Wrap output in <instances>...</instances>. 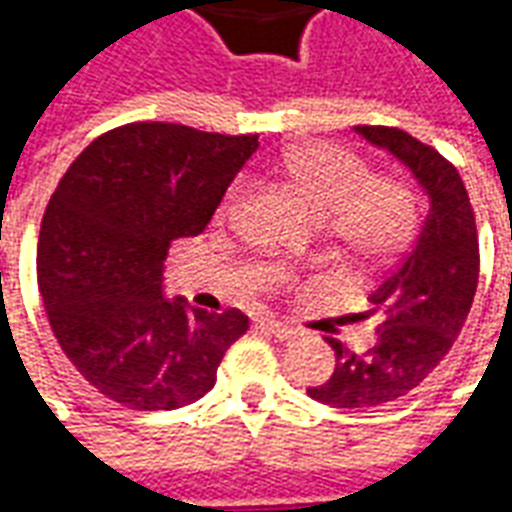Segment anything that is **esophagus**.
<instances>
[{
	"mask_svg": "<svg viewBox=\"0 0 512 512\" xmlns=\"http://www.w3.org/2000/svg\"><path fill=\"white\" fill-rule=\"evenodd\" d=\"M257 329L271 334V337H277V340H293V337L299 334L296 329H290V326L274 321V318H260V321H257Z\"/></svg>",
	"mask_w": 512,
	"mask_h": 512,
	"instance_id": "esophagus-1",
	"label": "esophagus"
}]
</instances>
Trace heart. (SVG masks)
Masks as SVG:
<instances>
[{
    "label": "heart",
    "mask_w": 512,
    "mask_h": 512,
    "mask_svg": "<svg viewBox=\"0 0 512 512\" xmlns=\"http://www.w3.org/2000/svg\"><path fill=\"white\" fill-rule=\"evenodd\" d=\"M282 172L301 202L326 219V233L345 255L384 263L400 255L417 235V191L395 178H376L365 158L332 142L290 147ZM244 194L233 183L219 205V216L233 211Z\"/></svg>",
    "instance_id": "heart-1"
}]
</instances>
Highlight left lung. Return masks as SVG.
<instances>
[{
    "instance_id": "left-lung-1",
    "label": "left lung",
    "mask_w": 512,
    "mask_h": 512,
    "mask_svg": "<svg viewBox=\"0 0 512 512\" xmlns=\"http://www.w3.org/2000/svg\"><path fill=\"white\" fill-rule=\"evenodd\" d=\"M367 142L403 161L422 189L430 211L417 244L370 293L378 315L376 343L365 354L326 337L337 356L332 378L307 395L337 408H373L408 395L436 370L461 334L480 277L477 224L466 186L452 161L406 131L356 126Z\"/></svg>"
}]
</instances>
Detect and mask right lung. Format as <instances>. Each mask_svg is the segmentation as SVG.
<instances>
[{
    "label": "right lung",
    "mask_w": 512,
    "mask_h": 512,
    "mask_svg": "<svg viewBox=\"0 0 512 512\" xmlns=\"http://www.w3.org/2000/svg\"><path fill=\"white\" fill-rule=\"evenodd\" d=\"M257 145V134L128 123L62 175L40 222V296L65 356L109 400L136 411L189 406L249 329L241 310L164 299V257L172 241L205 230Z\"/></svg>",
    "instance_id": "obj_1"
}]
</instances>
